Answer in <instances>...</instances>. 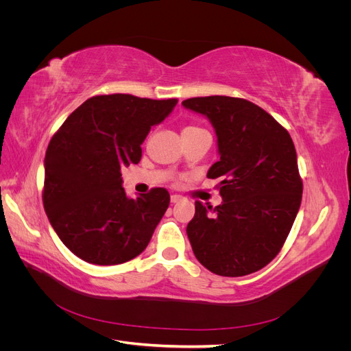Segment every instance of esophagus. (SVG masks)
Listing matches in <instances>:
<instances>
[{"instance_id": "34e87169", "label": "esophagus", "mask_w": 351, "mask_h": 351, "mask_svg": "<svg viewBox=\"0 0 351 351\" xmlns=\"http://www.w3.org/2000/svg\"><path fill=\"white\" fill-rule=\"evenodd\" d=\"M169 200H171V204H178V202L182 200V196H178V195H171V197H169Z\"/></svg>"}]
</instances>
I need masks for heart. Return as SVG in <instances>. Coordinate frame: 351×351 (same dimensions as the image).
<instances>
[{"label": "heart", "instance_id": "1", "mask_svg": "<svg viewBox=\"0 0 351 351\" xmlns=\"http://www.w3.org/2000/svg\"><path fill=\"white\" fill-rule=\"evenodd\" d=\"M204 129H200V127H196V125H187L183 129V133H195V132H200Z\"/></svg>", "mask_w": 351, "mask_h": 351}]
</instances>
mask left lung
<instances>
[{
	"label": "left lung",
	"instance_id": "left-lung-1",
	"mask_svg": "<svg viewBox=\"0 0 351 351\" xmlns=\"http://www.w3.org/2000/svg\"><path fill=\"white\" fill-rule=\"evenodd\" d=\"M217 134L221 205L195 202L186 232L196 259L221 277H243L277 256L302 204L303 184L291 137L267 111L231 97L190 98Z\"/></svg>",
	"mask_w": 351,
	"mask_h": 351
}]
</instances>
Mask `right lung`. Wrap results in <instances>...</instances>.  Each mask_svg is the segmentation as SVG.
Returning a JSON list of instances; mask_svg holds the SVG:
<instances>
[{"label":"right lung","instance_id":"1","mask_svg":"<svg viewBox=\"0 0 351 351\" xmlns=\"http://www.w3.org/2000/svg\"><path fill=\"white\" fill-rule=\"evenodd\" d=\"M177 99L101 95L74 110L45 155L44 208L64 246L93 265H120L141 254L169 205L165 189L129 197L121 168L141 161L151 127Z\"/></svg>","mask_w":351,"mask_h":351}]
</instances>
